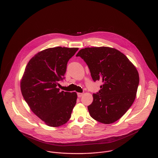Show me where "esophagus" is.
<instances>
[{"instance_id": "obj_1", "label": "esophagus", "mask_w": 158, "mask_h": 158, "mask_svg": "<svg viewBox=\"0 0 158 158\" xmlns=\"http://www.w3.org/2000/svg\"><path fill=\"white\" fill-rule=\"evenodd\" d=\"M77 96L78 98H81L82 96H83V93H77Z\"/></svg>"}]
</instances>
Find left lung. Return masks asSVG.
Segmentation results:
<instances>
[{"label": "left lung", "mask_w": 158, "mask_h": 158, "mask_svg": "<svg viewBox=\"0 0 158 158\" xmlns=\"http://www.w3.org/2000/svg\"><path fill=\"white\" fill-rule=\"evenodd\" d=\"M76 56L86 63L94 81L101 80L88 106L91 117L105 124L115 122L131 107L136 98L139 75L135 65L119 51L109 47L86 48Z\"/></svg>", "instance_id": "left-lung-1"}]
</instances>
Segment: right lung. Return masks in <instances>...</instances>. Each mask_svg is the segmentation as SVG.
<instances>
[{"label":"right lung","mask_w":158,"mask_h":158,"mask_svg":"<svg viewBox=\"0 0 158 158\" xmlns=\"http://www.w3.org/2000/svg\"><path fill=\"white\" fill-rule=\"evenodd\" d=\"M77 48L56 47L39 52L26 66L20 82L23 97L33 112L49 127L65 124L77 102L76 92L60 91L69 59Z\"/></svg>","instance_id":"right-lung-1"}]
</instances>
